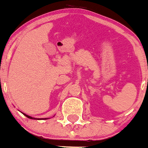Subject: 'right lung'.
Returning a JSON list of instances; mask_svg holds the SVG:
<instances>
[{"label": "right lung", "mask_w": 148, "mask_h": 148, "mask_svg": "<svg viewBox=\"0 0 148 148\" xmlns=\"http://www.w3.org/2000/svg\"><path fill=\"white\" fill-rule=\"evenodd\" d=\"M23 114H24V113H23ZM24 115H25V116L26 117H28V118H29V119H33L32 117H31V116H28V115H26V114H24Z\"/></svg>", "instance_id": "right-lung-1"}]
</instances>
